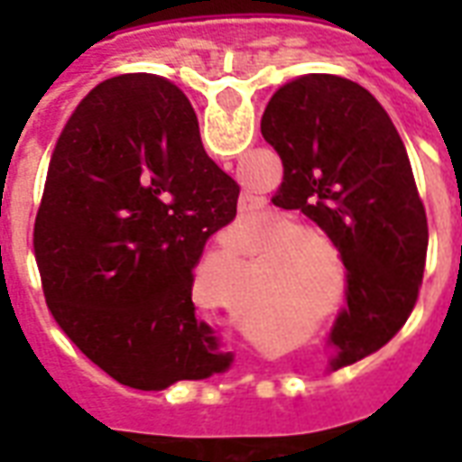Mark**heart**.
I'll list each match as a JSON object with an SVG mask.
<instances>
[{"label":"heart","instance_id":"b5f03b06","mask_svg":"<svg viewBox=\"0 0 462 462\" xmlns=\"http://www.w3.org/2000/svg\"><path fill=\"white\" fill-rule=\"evenodd\" d=\"M274 230L280 232V235H287V232H300L304 230V222L294 220V217H287V215H282V217H277V222H274ZM314 240V235H307V232H301V235H297L294 240H291V247H300V245H307V242Z\"/></svg>","mask_w":462,"mask_h":462}]
</instances>
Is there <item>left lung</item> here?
Segmentation results:
<instances>
[{"instance_id":"8db88e82","label":"left lung","mask_w":462,"mask_h":462,"mask_svg":"<svg viewBox=\"0 0 462 462\" xmlns=\"http://www.w3.org/2000/svg\"><path fill=\"white\" fill-rule=\"evenodd\" d=\"M262 135L284 165L272 202L317 222L346 267L329 366L354 364L403 327L423 280L428 222L403 141L364 86L331 74L280 86Z\"/></svg>"}]
</instances>
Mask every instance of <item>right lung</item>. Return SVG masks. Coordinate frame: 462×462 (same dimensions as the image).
<instances>
[{
  "label": "right lung",
  "instance_id": "right-lung-1",
  "mask_svg": "<svg viewBox=\"0 0 462 462\" xmlns=\"http://www.w3.org/2000/svg\"><path fill=\"white\" fill-rule=\"evenodd\" d=\"M237 195L162 76L108 79L71 114L36 212V262L56 324L118 383L162 391L230 368L195 317L192 270Z\"/></svg>",
  "mask_w": 462,
  "mask_h": 462
}]
</instances>
